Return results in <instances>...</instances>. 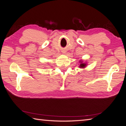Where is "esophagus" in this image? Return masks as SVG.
<instances>
[{
	"mask_svg": "<svg viewBox=\"0 0 126 126\" xmlns=\"http://www.w3.org/2000/svg\"><path fill=\"white\" fill-rule=\"evenodd\" d=\"M65 52H66L64 51H62V53H65Z\"/></svg>",
	"mask_w": 126,
	"mask_h": 126,
	"instance_id": "34e87169",
	"label": "esophagus"
}]
</instances>
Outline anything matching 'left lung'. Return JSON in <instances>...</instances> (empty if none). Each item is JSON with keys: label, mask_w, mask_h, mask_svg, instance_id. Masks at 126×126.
<instances>
[{"label": "left lung", "mask_w": 126, "mask_h": 126, "mask_svg": "<svg viewBox=\"0 0 126 126\" xmlns=\"http://www.w3.org/2000/svg\"><path fill=\"white\" fill-rule=\"evenodd\" d=\"M83 62L84 61H82V60L79 61V63H80L79 66V68H85L86 66H87L86 62Z\"/></svg>", "instance_id": "1"}]
</instances>
